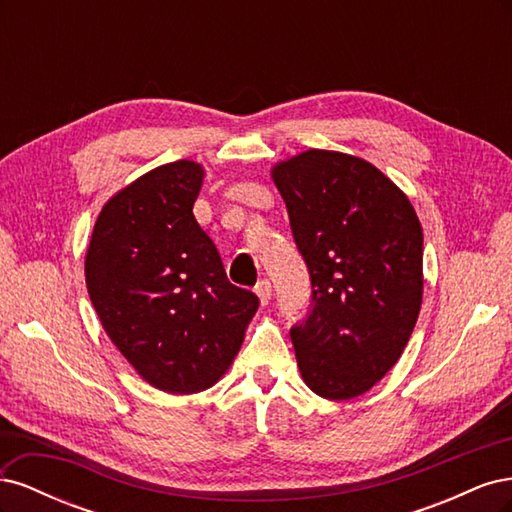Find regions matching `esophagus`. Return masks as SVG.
I'll return each mask as SVG.
<instances>
[{
    "label": "esophagus",
    "instance_id": "obj_1",
    "mask_svg": "<svg viewBox=\"0 0 512 512\" xmlns=\"http://www.w3.org/2000/svg\"><path fill=\"white\" fill-rule=\"evenodd\" d=\"M256 294H258V299H260V303L262 305H267L269 303V299H271V282L269 280H260L258 284H256Z\"/></svg>",
    "mask_w": 512,
    "mask_h": 512
}]
</instances>
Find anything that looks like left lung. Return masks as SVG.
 Here are the masks:
<instances>
[{"mask_svg":"<svg viewBox=\"0 0 512 512\" xmlns=\"http://www.w3.org/2000/svg\"><path fill=\"white\" fill-rule=\"evenodd\" d=\"M312 301L290 339L305 384L352 399L404 352L423 301V228L408 196L369 162L309 149L273 170Z\"/></svg>","mask_w":512,"mask_h":512,"instance_id":"left-lung-1","label":"left lung"}]
</instances>
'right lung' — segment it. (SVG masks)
<instances>
[{
	"label": "right lung",
	"mask_w": 512,
	"mask_h": 512,
	"mask_svg": "<svg viewBox=\"0 0 512 512\" xmlns=\"http://www.w3.org/2000/svg\"><path fill=\"white\" fill-rule=\"evenodd\" d=\"M203 168L164 164L115 194L98 215L85 282L104 331L149 384L205 391L230 367L254 292L228 282L218 247L194 218Z\"/></svg>",
	"instance_id": "add662e5"
}]
</instances>
